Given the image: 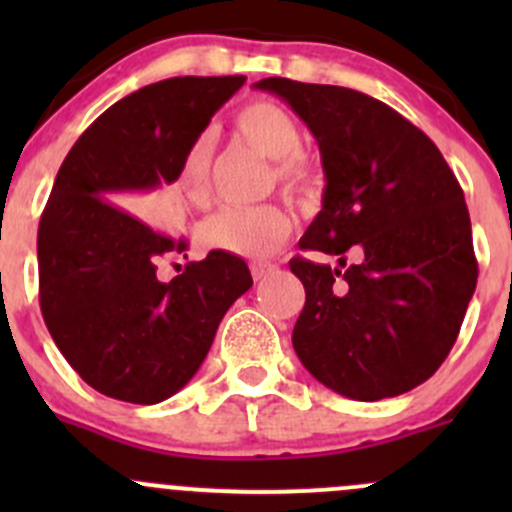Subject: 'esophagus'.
I'll list each match as a JSON object with an SVG mask.
<instances>
[{"label":"esophagus","instance_id":"34e87169","mask_svg":"<svg viewBox=\"0 0 512 512\" xmlns=\"http://www.w3.org/2000/svg\"><path fill=\"white\" fill-rule=\"evenodd\" d=\"M272 270H275V265H270V262H252V265H250L252 280H255V282L265 280V277L270 275Z\"/></svg>","mask_w":512,"mask_h":512}]
</instances>
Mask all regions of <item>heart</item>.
Returning a JSON list of instances; mask_svg holds the SVG:
<instances>
[{
  "instance_id": "1",
  "label": "heart",
  "mask_w": 512,
  "mask_h": 512,
  "mask_svg": "<svg viewBox=\"0 0 512 512\" xmlns=\"http://www.w3.org/2000/svg\"><path fill=\"white\" fill-rule=\"evenodd\" d=\"M235 133L272 160V183L294 203H309L317 195V173L302 156V128L297 118L275 101H252L235 116ZM213 170V136L198 133L180 158L173 193L188 205H205L210 198ZM292 218L275 203L255 208L218 210L200 225V240L208 247L245 260H267L287 242Z\"/></svg>"
}]
</instances>
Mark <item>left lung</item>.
Here are the masks:
<instances>
[{"label":"left lung","instance_id":"obj_1","mask_svg":"<svg viewBox=\"0 0 512 512\" xmlns=\"http://www.w3.org/2000/svg\"><path fill=\"white\" fill-rule=\"evenodd\" d=\"M255 89L285 98L307 123L327 175L299 247L339 257V267L289 262L307 294L294 352L349 399L406 394L446 361L476 292L461 185L421 128L361 91L280 76Z\"/></svg>","mask_w":512,"mask_h":512}]
</instances>
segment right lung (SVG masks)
Returning a JSON list of instances; mask_svg holds the SVG:
<instances>
[{"label": "right lung", "mask_w": 512, "mask_h": 512, "mask_svg": "<svg viewBox=\"0 0 512 512\" xmlns=\"http://www.w3.org/2000/svg\"><path fill=\"white\" fill-rule=\"evenodd\" d=\"M242 84L175 76L143 86L103 111L61 163L36 235L39 304L59 352L103 396L158 404L183 389L252 287L245 260L220 250L160 282V257L188 242L138 215Z\"/></svg>", "instance_id": "obj_1"}]
</instances>
